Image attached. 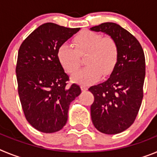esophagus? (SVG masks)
<instances>
[{"label": "esophagus", "instance_id": "1", "mask_svg": "<svg viewBox=\"0 0 157 157\" xmlns=\"http://www.w3.org/2000/svg\"><path fill=\"white\" fill-rule=\"evenodd\" d=\"M87 89H88V87H87L86 85H82V86H81V90H82V91L86 90Z\"/></svg>", "mask_w": 157, "mask_h": 157}]
</instances>
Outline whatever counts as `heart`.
<instances>
[{
	"label": "heart",
	"mask_w": 157,
	"mask_h": 157,
	"mask_svg": "<svg viewBox=\"0 0 157 157\" xmlns=\"http://www.w3.org/2000/svg\"><path fill=\"white\" fill-rule=\"evenodd\" d=\"M73 46L75 49L67 43L62 44L57 50L58 60L65 71L72 75L80 67L79 56L86 54L85 63L88 66L72 77L83 85L98 81L101 74H110L118 61L120 51L116 41L97 32L83 30L74 37Z\"/></svg>",
	"instance_id": "obj_1"
}]
</instances>
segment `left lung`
<instances>
[{"mask_svg": "<svg viewBox=\"0 0 157 157\" xmlns=\"http://www.w3.org/2000/svg\"><path fill=\"white\" fill-rule=\"evenodd\" d=\"M90 30L105 32L119 46L118 61L110 78L89 88L94 97L90 107L94 127L104 134H119L134 123L141 107L145 54L137 38L116 23H104Z\"/></svg>", "mask_w": 157, "mask_h": 157, "instance_id": "obj_1", "label": "left lung"}]
</instances>
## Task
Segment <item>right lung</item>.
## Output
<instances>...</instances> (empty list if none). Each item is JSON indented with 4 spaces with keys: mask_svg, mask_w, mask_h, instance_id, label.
Segmentation results:
<instances>
[{
    "mask_svg": "<svg viewBox=\"0 0 157 157\" xmlns=\"http://www.w3.org/2000/svg\"><path fill=\"white\" fill-rule=\"evenodd\" d=\"M79 30L44 23L19 47L16 67L19 100L28 123L41 132L61 130L70 103L81 93L75 83L67 86L69 76L57 58L58 48Z\"/></svg>",
    "mask_w": 157,
    "mask_h": 157,
    "instance_id": "right-lung-1",
    "label": "right lung"
}]
</instances>
